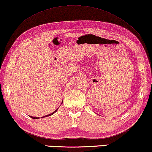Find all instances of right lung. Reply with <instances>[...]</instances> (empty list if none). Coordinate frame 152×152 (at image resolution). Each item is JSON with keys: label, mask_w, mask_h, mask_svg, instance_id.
<instances>
[{"label": "right lung", "mask_w": 152, "mask_h": 152, "mask_svg": "<svg viewBox=\"0 0 152 152\" xmlns=\"http://www.w3.org/2000/svg\"><path fill=\"white\" fill-rule=\"evenodd\" d=\"M57 111V110H56L55 111H54V112H53V113H50V114H49V115H45V116H44V117H42V118H45V117H48V116H50V115H53V113H55L56 112V111ZM31 117V118H33V119H39V118H36V117H32V116H30Z\"/></svg>", "instance_id": "right-lung-1"}]
</instances>
